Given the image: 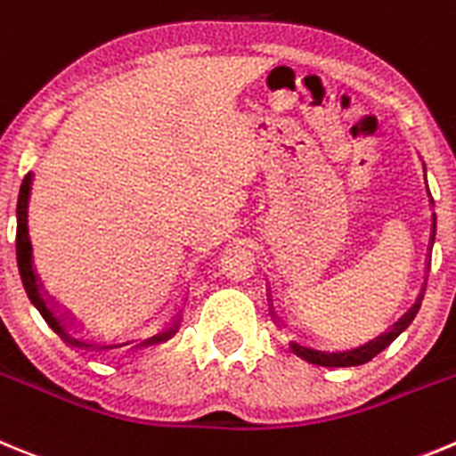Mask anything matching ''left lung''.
<instances>
[{
  "mask_svg": "<svg viewBox=\"0 0 456 456\" xmlns=\"http://www.w3.org/2000/svg\"><path fill=\"white\" fill-rule=\"evenodd\" d=\"M434 236H436V216H434V224H432V243H434ZM418 309H420V299H418L416 305H413L411 309L407 311V314H404L400 320H397L395 325H393L391 331L377 336L375 340H370V343H366V346L356 347V350H347V352H318V350H309V347L297 346V343H290V347H293L295 354L302 356V359H306V361H309V363H315V366H359V363H366V361H370L372 356L379 354V352L384 350V347L391 346L393 340H395L397 336L402 334V331H404L409 325H411V320L416 318Z\"/></svg>",
  "mask_w": 456,
  "mask_h": 456,
  "instance_id": "obj_1",
  "label": "left lung"
}]
</instances>
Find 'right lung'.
<instances>
[{
    "instance_id": "add662e5",
    "label": "right lung",
    "mask_w": 456,
    "mask_h": 456,
    "mask_svg": "<svg viewBox=\"0 0 456 456\" xmlns=\"http://www.w3.org/2000/svg\"><path fill=\"white\" fill-rule=\"evenodd\" d=\"M31 182H34V175L28 172L27 177H24L22 186H20V198H18V233H15V252H18L20 277H22L24 290H27L28 299H31V305L40 311V315L45 318V322H47V325L61 336V338L68 340V343H72V346H77V347H86V343H81V340H75L72 336H68V331H65L63 325H61L59 320H56V315L47 309L43 295H40V290H38L34 264H31V240H28V229H27V207H28V195H31ZM172 334H175V330L167 331V334L151 336V338H147L142 346H151V343L166 340V338H170Z\"/></svg>"
}]
</instances>
